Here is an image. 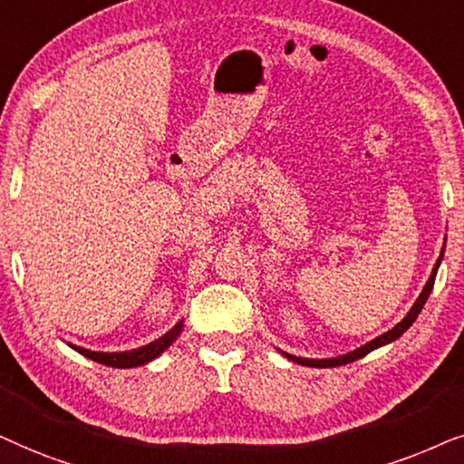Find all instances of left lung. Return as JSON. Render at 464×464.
I'll return each instance as SVG.
<instances>
[{
	"instance_id": "1",
	"label": "left lung",
	"mask_w": 464,
	"mask_h": 464,
	"mask_svg": "<svg viewBox=\"0 0 464 464\" xmlns=\"http://www.w3.org/2000/svg\"><path fill=\"white\" fill-rule=\"evenodd\" d=\"M443 250H446V246H443ZM443 250H441L440 261L435 263L433 274H430L429 282H426V286L422 288V293H420V296L416 299V304H413V307L410 310V314H407V316H405L403 320H401V323H399L397 326H394V329H391L388 333H384V335L375 337L373 342H369V343H365V345H361V348H358V350H354V352H348V354L337 356V358H299V356L286 354V352H284V356L290 358V361L296 362V365H305V367H318V369H326V367H342V365H348V362H354V361H358V358L367 356L369 352L375 350V348H380V345H386V343L394 342V339H399V337L403 335V333H405L407 329H410V326L413 324V320L418 318V314L422 312V307H424V304H426V299H429L430 290H433L437 269H440V263H441V258H443Z\"/></svg>"
}]
</instances>
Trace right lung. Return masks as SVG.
Listing matches in <instances>:
<instances>
[{
	"mask_svg": "<svg viewBox=\"0 0 464 464\" xmlns=\"http://www.w3.org/2000/svg\"><path fill=\"white\" fill-rule=\"evenodd\" d=\"M182 331V323H178L174 329L165 333L163 337L154 339L152 343L148 345H141L138 350H129V352H92V350H84V348H78V345H72L73 350L80 352V354L91 358V361L95 362H102V365L106 367H116V369H131V367H140V365H146V362H150L152 358H157L160 352L168 350L171 343L176 342L178 335H180Z\"/></svg>",
	"mask_w": 464,
	"mask_h": 464,
	"instance_id": "right-lung-1",
	"label": "right lung"
}]
</instances>
